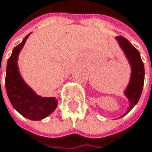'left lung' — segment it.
I'll return each mask as SVG.
<instances>
[{"instance_id":"obj_1","label":"left lung","mask_w":152,"mask_h":152,"mask_svg":"<svg viewBox=\"0 0 152 152\" xmlns=\"http://www.w3.org/2000/svg\"><path fill=\"white\" fill-rule=\"evenodd\" d=\"M119 47L123 50L131 66V76L129 83L124 91V95L129 101V107L123 116L127 114L138 103L142 95L144 83V65L141 59L139 51L123 36L116 37ZM122 116V117H123Z\"/></svg>"}]
</instances>
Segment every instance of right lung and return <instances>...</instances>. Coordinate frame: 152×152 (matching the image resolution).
<instances>
[{
	"instance_id": "right-lung-1",
	"label": "right lung",
	"mask_w": 152,
	"mask_h": 152,
	"mask_svg": "<svg viewBox=\"0 0 152 152\" xmlns=\"http://www.w3.org/2000/svg\"><path fill=\"white\" fill-rule=\"evenodd\" d=\"M29 35L20 44L14 48L8 60L5 86L8 97L16 111L31 120H40L56 110L57 99L55 97H41L38 96L25 82L19 72L18 65V55Z\"/></svg>"
}]
</instances>
